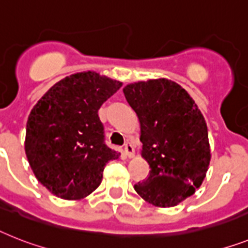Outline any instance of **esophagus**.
<instances>
[{
	"label": "esophagus",
	"mask_w": 248,
	"mask_h": 248,
	"mask_svg": "<svg viewBox=\"0 0 248 248\" xmlns=\"http://www.w3.org/2000/svg\"><path fill=\"white\" fill-rule=\"evenodd\" d=\"M124 152H125V155L129 157V158L134 157V147H133L132 143L126 142L125 144H124Z\"/></svg>",
	"instance_id": "esophagus-1"
}]
</instances>
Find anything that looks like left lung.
Returning <instances> with one entry per match:
<instances>
[{"label": "left lung", "mask_w": 248, "mask_h": 248, "mask_svg": "<svg viewBox=\"0 0 248 248\" xmlns=\"http://www.w3.org/2000/svg\"><path fill=\"white\" fill-rule=\"evenodd\" d=\"M140 123L142 157L148 179L134 185L143 199L161 208L175 206L202 185L210 162L204 116L180 85L166 78L124 87Z\"/></svg>", "instance_id": "obj_1"}]
</instances>
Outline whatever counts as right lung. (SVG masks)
<instances>
[{"label": "right lung", "mask_w": 248, "mask_h": 248, "mask_svg": "<svg viewBox=\"0 0 248 248\" xmlns=\"http://www.w3.org/2000/svg\"><path fill=\"white\" fill-rule=\"evenodd\" d=\"M122 82L96 72L61 79L36 102L26 123L25 153L39 183L62 199H82L100 185L119 153L105 144L100 106Z\"/></svg>", "instance_id": "obj_1"}]
</instances>
